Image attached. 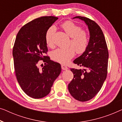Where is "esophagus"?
<instances>
[{"label":"esophagus","instance_id":"1","mask_svg":"<svg viewBox=\"0 0 122 122\" xmlns=\"http://www.w3.org/2000/svg\"><path fill=\"white\" fill-rule=\"evenodd\" d=\"M61 68H62V69L63 70H68L67 67L66 66H65V65H61Z\"/></svg>","mask_w":122,"mask_h":122}]
</instances>
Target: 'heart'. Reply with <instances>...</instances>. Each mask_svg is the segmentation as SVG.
Wrapping results in <instances>:
<instances>
[{"label":"heart","instance_id":"heart-1","mask_svg":"<svg viewBox=\"0 0 122 122\" xmlns=\"http://www.w3.org/2000/svg\"><path fill=\"white\" fill-rule=\"evenodd\" d=\"M62 27L71 38L70 45L73 47L56 49L52 52V57L55 61L65 64L74 57L75 51L77 54H81L86 50L89 44V37L88 33L85 30H82L80 26L72 21L65 22L62 24ZM55 30V27L52 26L48 29L46 33V42L50 47L54 46L52 38Z\"/></svg>","mask_w":122,"mask_h":122}]
</instances>
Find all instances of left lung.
Listing matches in <instances>:
<instances>
[{
  "instance_id": "obj_1",
  "label": "left lung",
  "mask_w": 122,
  "mask_h": 122,
  "mask_svg": "<svg viewBox=\"0 0 122 122\" xmlns=\"http://www.w3.org/2000/svg\"><path fill=\"white\" fill-rule=\"evenodd\" d=\"M75 18L85 22L90 37L86 50L73 61L83 70L71 68L73 78L68 88L75 99L85 102L93 98L102 88L107 77L109 54L105 37L99 25L86 17L77 16Z\"/></svg>"
}]
</instances>
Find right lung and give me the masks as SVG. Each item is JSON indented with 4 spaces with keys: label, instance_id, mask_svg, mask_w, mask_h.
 <instances>
[{
    "label": "right lung",
    "instance_id": "obj_1",
    "mask_svg": "<svg viewBox=\"0 0 122 122\" xmlns=\"http://www.w3.org/2000/svg\"><path fill=\"white\" fill-rule=\"evenodd\" d=\"M57 19L52 16L35 19L20 29L15 39L13 50L15 75L23 91L33 98L47 96L61 73V65L44 56L48 51L46 33ZM40 60L45 63L41 69L37 66Z\"/></svg>",
    "mask_w": 122,
    "mask_h": 122
}]
</instances>
